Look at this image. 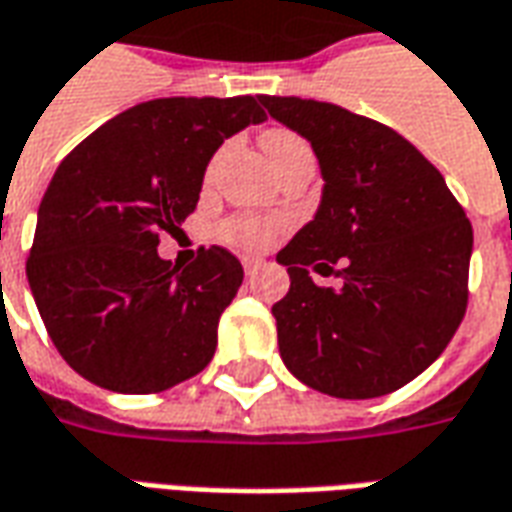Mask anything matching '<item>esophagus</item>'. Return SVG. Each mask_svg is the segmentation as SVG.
<instances>
[{"label": "esophagus", "mask_w": 512, "mask_h": 512, "mask_svg": "<svg viewBox=\"0 0 512 512\" xmlns=\"http://www.w3.org/2000/svg\"><path fill=\"white\" fill-rule=\"evenodd\" d=\"M260 266H263V260H257V257H244V271H246V274H255Z\"/></svg>", "instance_id": "1"}]
</instances>
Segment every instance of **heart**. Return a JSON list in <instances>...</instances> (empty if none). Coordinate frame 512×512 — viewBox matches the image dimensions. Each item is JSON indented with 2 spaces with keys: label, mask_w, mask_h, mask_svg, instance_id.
<instances>
[{
  "label": "heart",
  "mask_w": 512,
  "mask_h": 512,
  "mask_svg": "<svg viewBox=\"0 0 512 512\" xmlns=\"http://www.w3.org/2000/svg\"><path fill=\"white\" fill-rule=\"evenodd\" d=\"M266 152L271 157V163H280L285 157L296 155L307 149L302 138H296L291 132H268L266 135ZM285 230V221L282 219H268V216H255V213H241V216H232L221 224V235L224 241L249 249V252H260L268 249Z\"/></svg>",
  "instance_id": "b5f03b06"
}]
</instances>
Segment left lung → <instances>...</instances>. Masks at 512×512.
<instances>
[{
	"label": "left lung",
	"instance_id": "left-lung-1",
	"mask_svg": "<svg viewBox=\"0 0 512 512\" xmlns=\"http://www.w3.org/2000/svg\"><path fill=\"white\" fill-rule=\"evenodd\" d=\"M271 119L310 141L324 191L277 263L291 291L277 318L282 363L338 399H374L416 380L466 316L474 232L441 171L380 121L330 102L263 96ZM342 266L341 289L319 273Z\"/></svg>",
	"mask_w": 512,
	"mask_h": 512
}]
</instances>
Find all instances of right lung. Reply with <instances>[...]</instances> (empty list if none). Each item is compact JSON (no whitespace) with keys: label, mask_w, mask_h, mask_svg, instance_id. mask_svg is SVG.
<instances>
[{"label":"right lung","mask_w":512,"mask_h":512,"mask_svg":"<svg viewBox=\"0 0 512 512\" xmlns=\"http://www.w3.org/2000/svg\"><path fill=\"white\" fill-rule=\"evenodd\" d=\"M260 102H141L57 166L38 207L27 280L49 338L80 377L116 393H160L213 360L244 268L221 246L177 266L157 244L196 210L224 138L266 121Z\"/></svg>","instance_id":"add662e5"}]
</instances>
